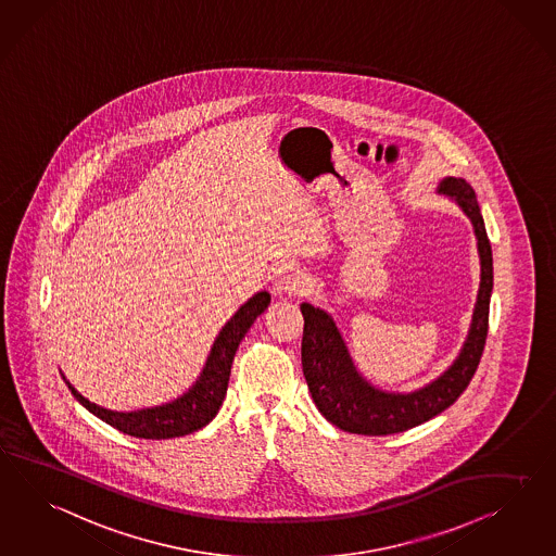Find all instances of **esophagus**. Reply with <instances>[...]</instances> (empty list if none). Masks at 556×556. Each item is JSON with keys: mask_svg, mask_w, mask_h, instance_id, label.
Returning <instances> with one entry per match:
<instances>
[{"mask_svg": "<svg viewBox=\"0 0 556 556\" xmlns=\"http://www.w3.org/2000/svg\"><path fill=\"white\" fill-rule=\"evenodd\" d=\"M305 283V277L298 265L286 263L273 275V289L277 293H295Z\"/></svg>", "mask_w": 556, "mask_h": 556, "instance_id": "1", "label": "esophagus"}]
</instances>
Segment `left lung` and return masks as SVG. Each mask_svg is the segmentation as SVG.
I'll list each match as a JSON object with an SVG mask.
<instances>
[{"label": "left lung", "mask_w": 556, "mask_h": 556, "mask_svg": "<svg viewBox=\"0 0 556 556\" xmlns=\"http://www.w3.org/2000/svg\"><path fill=\"white\" fill-rule=\"evenodd\" d=\"M439 192L453 195L473 223L481 258V281L466 345L450 370L439 376L435 382L410 394L376 391L356 372L333 319L324 309L301 303V364L307 389L319 413L331 425L348 433L394 435L433 419L462 396L478 370L488 338L490 295L494 287L492 244L485 232L476 192L466 180L447 178L441 181Z\"/></svg>", "instance_id": "obj_1"}]
</instances>
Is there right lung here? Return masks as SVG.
I'll return each instance as SVG.
<instances>
[{
    "label": "right lung",
    "instance_id": "add662e5",
    "mask_svg": "<svg viewBox=\"0 0 556 556\" xmlns=\"http://www.w3.org/2000/svg\"><path fill=\"white\" fill-rule=\"evenodd\" d=\"M269 301V293L261 291L230 317V321L218 333L216 342L212 345L211 356L204 372L200 375V380L184 396L169 405L143 408L136 413H115V410L92 405L68 382L66 384L80 405L89 408L94 417L105 420L106 425H111L113 429H117L125 435L137 437V439H172V437L194 433L216 417L218 408L225 401L230 366L235 361L240 340L253 326L256 317L267 309Z\"/></svg>",
    "mask_w": 556,
    "mask_h": 556
}]
</instances>
